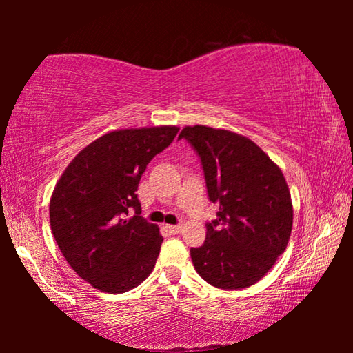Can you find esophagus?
I'll list each match as a JSON object with an SVG mask.
<instances>
[{"mask_svg": "<svg viewBox=\"0 0 353 353\" xmlns=\"http://www.w3.org/2000/svg\"><path fill=\"white\" fill-rule=\"evenodd\" d=\"M166 229H168L171 234H181L182 225L181 224H179V225H166Z\"/></svg>", "mask_w": 353, "mask_h": 353, "instance_id": "1", "label": "esophagus"}]
</instances>
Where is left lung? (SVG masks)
<instances>
[{
  "instance_id": "obj_1",
  "label": "left lung",
  "mask_w": 353,
  "mask_h": 353,
  "mask_svg": "<svg viewBox=\"0 0 353 353\" xmlns=\"http://www.w3.org/2000/svg\"><path fill=\"white\" fill-rule=\"evenodd\" d=\"M199 154L208 198L219 205L201 248H191L199 276L221 290L252 286L274 266L291 236L292 202L279 166L248 137L185 126Z\"/></svg>"
}]
</instances>
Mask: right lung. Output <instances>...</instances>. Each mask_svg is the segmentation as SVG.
<instances>
[{"mask_svg":"<svg viewBox=\"0 0 353 353\" xmlns=\"http://www.w3.org/2000/svg\"><path fill=\"white\" fill-rule=\"evenodd\" d=\"M177 132V126L112 130L83 148L57 181L51 232L68 265L93 288L119 294L152 272L163 236L140 216L135 191L146 165Z\"/></svg>","mask_w":353,"mask_h":353,"instance_id":"right-lung-1","label":"right lung"}]
</instances>
